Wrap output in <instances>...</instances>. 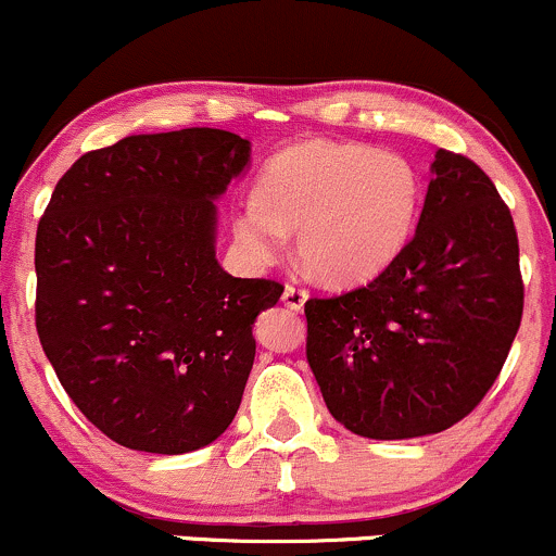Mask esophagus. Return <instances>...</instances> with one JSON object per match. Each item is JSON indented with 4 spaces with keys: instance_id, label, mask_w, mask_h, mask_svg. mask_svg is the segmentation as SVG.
<instances>
[{
    "instance_id": "34e87169",
    "label": "esophagus",
    "mask_w": 556,
    "mask_h": 556,
    "mask_svg": "<svg viewBox=\"0 0 556 556\" xmlns=\"http://www.w3.org/2000/svg\"><path fill=\"white\" fill-rule=\"evenodd\" d=\"M307 299H309V291L302 289V286H286L283 289V304L289 309H294V312L304 309Z\"/></svg>"
}]
</instances>
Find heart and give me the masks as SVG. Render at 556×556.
I'll return each instance as SVG.
<instances>
[{
    "mask_svg": "<svg viewBox=\"0 0 556 556\" xmlns=\"http://www.w3.org/2000/svg\"><path fill=\"white\" fill-rule=\"evenodd\" d=\"M422 186L413 162L359 143L302 141L267 160L233 233L249 257L273 262L299 230L302 260L330 286L389 270L413 239Z\"/></svg>",
    "mask_w": 556,
    "mask_h": 556,
    "instance_id": "b5f03b06",
    "label": "heart"
}]
</instances>
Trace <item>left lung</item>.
Masks as SVG:
<instances>
[{"instance_id": "1", "label": "left lung", "mask_w": 556, "mask_h": 556, "mask_svg": "<svg viewBox=\"0 0 556 556\" xmlns=\"http://www.w3.org/2000/svg\"><path fill=\"white\" fill-rule=\"evenodd\" d=\"M407 249L376 280L309 299L307 362L328 413L376 441L441 433L478 407L522 317L520 249L496 186L435 152Z\"/></svg>"}]
</instances>
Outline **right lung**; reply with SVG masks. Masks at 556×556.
I'll return each mask as SVG.
<instances>
[{
  "label": "right lung",
  "mask_w": 556,
  "mask_h": 556,
  "mask_svg": "<svg viewBox=\"0 0 556 556\" xmlns=\"http://www.w3.org/2000/svg\"><path fill=\"white\" fill-rule=\"evenodd\" d=\"M249 160L230 130L139 134L86 152L54 186L36 230V330L115 444L197 452L239 413L252 326L283 294L215 257V199Z\"/></svg>",
  "instance_id": "obj_1"
}]
</instances>
